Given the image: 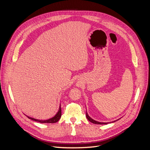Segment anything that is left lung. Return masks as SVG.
Returning <instances> with one entry per match:
<instances>
[{
  "label": "left lung",
  "mask_w": 150,
  "mask_h": 150,
  "mask_svg": "<svg viewBox=\"0 0 150 150\" xmlns=\"http://www.w3.org/2000/svg\"><path fill=\"white\" fill-rule=\"evenodd\" d=\"M86 117H87V119L90 121V122H91L92 123H94V124H97V125H107L108 123H109V122H98V121H95V120H94L93 119H92L91 117H89V116L88 115V112H87V111H86ZM117 121V120H116ZM116 121H112V122H115Z\"/></svg>",
  "instance_id": "8db88e82"
}]
</instances>
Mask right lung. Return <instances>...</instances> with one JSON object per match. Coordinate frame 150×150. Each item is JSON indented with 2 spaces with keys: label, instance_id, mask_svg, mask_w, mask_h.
I'll use <instances>...</instances> for the list:
<instances>
[{
  "label": "right lung",
  "instance_id": "obj_1",
  "mask_svg": "<svg viewBox=\"0 0 150 150\" xmlns=\"http://www.w3.org/2000/svg\"><path fill=\"white\" fill-rule=\"evenodd\" d=\"M28 118L30 120H32L33 121H35L37 122H39L40 123H55V122H57L59 120H60L61 117V105L59 106V111L56 113V115L54 117H51V118L46 120H40L38 119H35L33 118V117H31L29 116H28Z\"/></svg>",
  "mask_w": 150,
  "mask_h": 150
}]
</instances>
